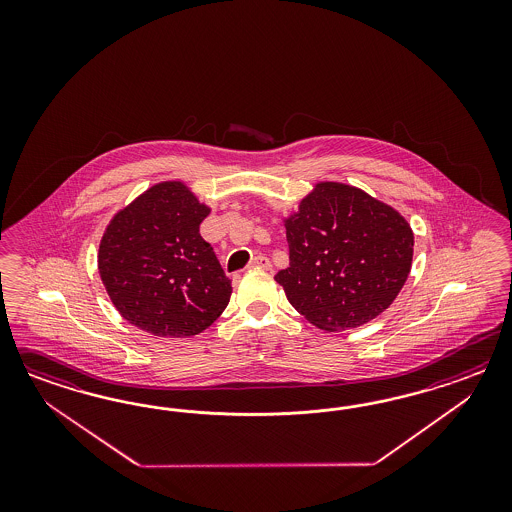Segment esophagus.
<instances>
[{
    "label": "esophagus",
    "mask_w": 512,
    "mask_h": 512,
    "mask_svg": "<svg viewBox=\"0 0 512 512\" xmlns=\"http://www.w3.org/2000/svg\"><path fill=\"white\" fill-rule=\"evenodd\" d=\"M270 261H268V257H264V255H255L251 261H249V268H264V270H270Z\"/></svg>",
    "instance_id": "esophagus-1"
}]
</instances>
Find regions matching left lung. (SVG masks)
I'll return each instance as SVG.
<instances>
[{
  "label": "left lung",
  "instance_id": "left-lung-1",
  "mask_svg": "<svg viewBox=\"0 0 512 512\" xmlns=\"http://www.w3.org/2000/svg\"><path fill=\"white\" fill-rule=\"evenodd\" d=\"M283 225L289 266L274 279L291 306L326 332L375 319L411 272V225L358 187L317 182Z\"/></svg>",
  "mask_w": 512,
  "mask_h": 512
}]
</instances>
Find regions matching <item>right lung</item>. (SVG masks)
Wrapping results in <instances>:
<instances>
[{
	"mask_svg": "<svg viewBox=\"0 0 512 512\" xmlns=\"http://www.w3.org/2000/svg\"><path fill=\"white\" fill-rule=\"evenodd\" d=\"M208 214L186 182L167 180L112 216L97 268L125 321L159 338H193L227 308L231 279L199 233Z\"/></svg>",
	"mask_w": 512,
	"mask_h": 512,
	"instance_id": "obj_1",
	"label": "right lung"
}]
</instances>
